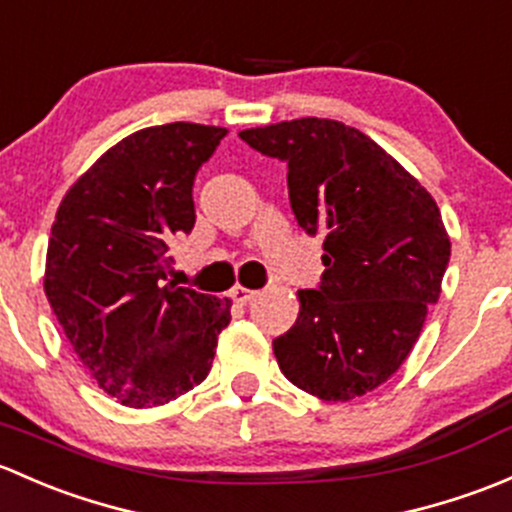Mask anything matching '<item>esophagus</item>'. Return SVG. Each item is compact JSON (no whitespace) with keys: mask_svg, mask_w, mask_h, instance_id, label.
<instances>
[{"mask_svg":"<svg viewBox=\"0 0 512 512\" xmlns=\"http://www.w3.org/2000/svg\"><path fill=\"white\" fill-rule=\"evenodd\" d=\"M229 295L236 300V303L246 305V303H251V300L256 298L258 291H251V288H244V286H234V288H231V291H229Z\"/></svg>","mask_w":512,"mask_h":512,"instance_id":"1","label":"esophagus"}]
</instances>
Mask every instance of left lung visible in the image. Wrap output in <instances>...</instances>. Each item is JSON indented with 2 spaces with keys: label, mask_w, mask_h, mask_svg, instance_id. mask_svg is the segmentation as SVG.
Returning a JSON list of instances; mask_svg holds the SVG:
<instances>
[{
  "label": "left lung",
  "mask_w": 512,
  "mask_h": 512,
  "mask_svg": "<svg viewBox=\"0 0 512 512\" xmlns=\"http://www.w3.org/2000/svg\"><path fill=\"white\" fill-rule=\"evenodd\" d=\"M288 165V197L305 234L323 236L320 288L273 340L298 389L347 402L402 367L439 300L451 241L434 197L372 138L328 118L241 130Z\"/></svg>",
  "instance_id": "left-lung-1"
}]
</instances>
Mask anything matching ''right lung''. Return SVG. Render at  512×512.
<instances>
[{
  "label": "right lung",
  "mask_w": 512,
  "mask_h": 512,
  "mask_svg": "<svg viewBox=\"0 0 512 512\" xmlns=\"http://www.w3.org/2000/svg\"><path fill=\"white\" fill-rule=\"evenodd\" d=\"M226 128L167 123L110 147L73 182L46 251L44 291L105 394L150 409L204 382L231 300L167 283L194 229L192 187Z\"/></svg>",
  "instance_id": "right-lung-1"
}]
</instances>
